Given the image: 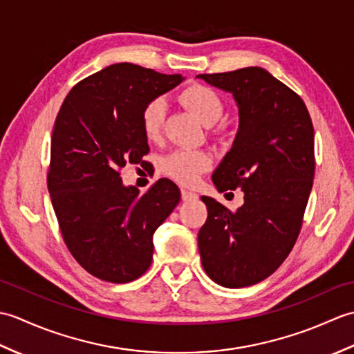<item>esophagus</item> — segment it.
<instances>
[{
    "label": "esophagus",
    "instance_id": "1",
    "mask_svg": "<svg viewBox=\"0 0 354 354\" xmlns=\"http://www.w3.org/2000/svg\"><path fill=\"white\" fill-rule=\"evenodd\" d=\"M181 196H183V201H185V202H190V201H196L198 199V194L193 193V192H189V190H183L181 192Z\"/></svg>",
    "mask_w": 354,
    "mask_h": 354
}]
</instances>
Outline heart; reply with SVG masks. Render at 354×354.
Returning a JSON list of instances; mask_svg holds the SVG:
<instances>
[{
  "label": "heart",
  "instance_id": "b5f03b06",
  "mask_svg": "<svg viewBox=\"0 0 354 354\" xmlns=\"http://www.w3.org/2000/svg\"><path fill=\"white\" fill-rule=\"evenodd\" d=\"M179 100L185 104L204 124H213L222 117L223 103L213 88L201 84L189 85L179 94ZM165 103L161 99L149 102L141 112V129L147 140H156L162 129ZM213 164V158L207 150L179 149L165 155L160 169L165 176L183 185L198 183L202 173Z\"/></svg>",
  "mask_w": 354,
  "mask_h": 354
}]
</instances>
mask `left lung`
Returning a JSON list of instances; mask_svg holds the SVG:
<instances>
[{
	"label": "left lung",
	"mask_w": 354,
	"mask_h": 354,
	"mask_svg": "<svg viewBox=\"0 0 354 354\" xmlns=\"http://www.w3.org/2000/svg\"><path fill=\"white\" fill-rule=\"evenodd\" d=\"M196 77L236 100L239 129L212 179L219 192L240 187L245 201L232 213L201 198V261L214 283L245 288L272 274L297 242L315 175L312 120L301 97L260 66Z\"/></svg>",
	"instance_id": "1"
}]
</instances>
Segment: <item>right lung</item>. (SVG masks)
<instances>
[{"instance_id":"right-lung-1","label":"right lung","mask_w":354,"mask_h":354,"mask_svg":"<svg viewBox=\"0 0 354 354\" xmlns=\"http://www.w3.org/2000/svg\"><path fill=\"white\" fill-rule=\"evenodd\" d=\"M185 77L114 64L74 86L51 135L48 192L65 245L89 274L129 283L146 272L153 232L181 199L170 179L140 194L120 169L149 152L141 112Z\"/></svg>"}]
</instances>
